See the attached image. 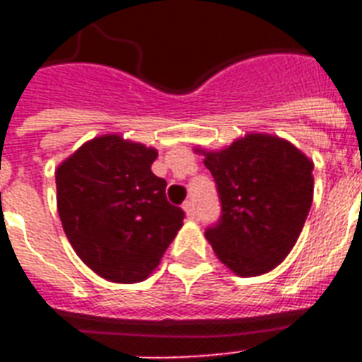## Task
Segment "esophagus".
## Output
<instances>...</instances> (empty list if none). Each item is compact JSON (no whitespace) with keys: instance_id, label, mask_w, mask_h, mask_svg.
<instances>
[{"instance_id":"1","label":"esophagus","mask_w":362,"mask_h":362,"mask_svg":"<svg viewBox=\"0 0 362 362\" xmlns=\"http://www.w3.org/2000/svg\"><path fill=\"white\" fill-rule=\"evenodd\" d=\"M182 209H184V212L187 214V218H195V203H193L192 199L182 204Z\"/></svg>"}]
</instances>
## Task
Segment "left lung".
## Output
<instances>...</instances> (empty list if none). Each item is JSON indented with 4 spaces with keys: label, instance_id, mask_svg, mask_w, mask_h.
<instances>
[{
    "label": "left lung",
    "instance_id": "obj_1",
    "mask_svg": "<svg viewBox=\"0 0 362 362\" xmlns=\"http://www.w3.org/2000/svg\"><path fill=\"white\" fill-rule=\"evenodd\" d=\"M221 203L204 231L221 263L238 276H259L291 252L314 199V163L291 142L250 133L220 152H204Z\"/></svg>",
    "mask_w": 362,
    "mask_h": 362
}]
</instances>
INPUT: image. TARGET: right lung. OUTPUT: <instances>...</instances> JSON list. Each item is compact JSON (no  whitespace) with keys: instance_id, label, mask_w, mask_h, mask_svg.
<instances>
[{"instance_id":"obj_1","label":"right lung","mask_w":362,"mask_h":362,"mask_svg":"<svg viewBox=\"0 0 362 362\" xmlns=\"http://www.w3.org/2000/svg\"><path fill=\"white\" fill-rule=\"evenodd\" d=\"M158 152L120 135L95 136L56 170L58 214L76 255L105 280H146L182 227L152 173Z\"/></svg>"}]
</instances>
